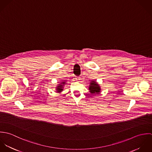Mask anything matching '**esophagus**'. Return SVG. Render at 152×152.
<instances>
[{"label":"esophagus","mask_w":152,"mask_h":152,"mask_svg":"<svg viewBox=\"0 0 152 152\" xmlns=\"http://www.w3.org/2000/svg\"><path fill=\"white\" fill-rule=\"evenodd\" d=\"M77 80H78V81L81 80V77H77Z\"/></svg>","instance_id":"1"}]
</instances>
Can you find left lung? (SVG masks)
I'll use <instances>...</instances> for the list:
<instances>
[{"label":"left lung","mask_w":152,"mask_h":152,"mask_svg":"<svg viewBox=\"0 0 152 152\" xmlns=\"http://www.w3.org/2000/svg\"><path fill=\"white\" fill-rule=\"evenodd\" d=\"M88 89L91 94L94 95L100 94L101 91V88L99 84L95 80H92L89 83Z\"/></svg>","instance_id":"8db88e82"}]
</instances>
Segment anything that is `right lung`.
Masks as SVG:
<instances>
[{
  "instance_id": "obj_1",
  "label": "right lung",
  "mask_w": 152,
  "mask_h": 152,
  "mask_svg": "<svg viewBox=\"0 0 152 152\" xmlns=\"http://www.w3.org/2000/svg\"><path fill=\"white\" fill-rule=\"evenodd\" d=\"M66 80H64V81H62L61 82H60L56 87V92L57 93H61L64 89V87L65 86V84H66Z\"/></svg>"
}]
</instances>
